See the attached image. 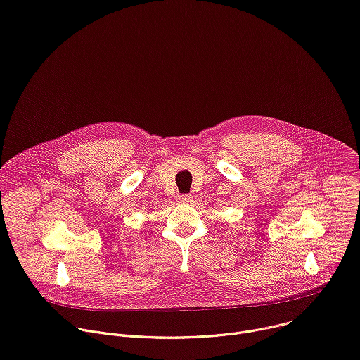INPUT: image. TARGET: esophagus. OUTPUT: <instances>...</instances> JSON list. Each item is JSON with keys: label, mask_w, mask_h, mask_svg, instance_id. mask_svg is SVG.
<instances>
[{"label": "esophagus", "mask_w": 360, "mask_h": 360, "mask_svg": "<svg viewBox=\"0 0 360 360\" xmlns=\"http://www.w3.org/2000/svg\"><path fill=\"white\" fill-rule=\"evenodd\" d=\"M178 202L179 204H189L191 202V195H179L178 197Z\"/></svg>", "instance_id": "esophagus-1"}]
</instances>
